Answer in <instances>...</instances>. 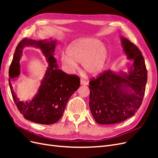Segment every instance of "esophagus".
Returning <instances> with one entry per match:
<instances>
[{"label":"esophagus","mask_w":158,"mask_h":158,"mask_svg":"<svg viewBox=\"0 0 158 158\" xmlns=\"http://www.w3.org/2000/svg\"><path fill=\"white\" fill-rule=\"evenodd\" d=\"M80 84L82 85H85L88 84V82H86V81L82 78L80 80Z\"/></svg>","instance_id":"34e87169"}]
</instances>
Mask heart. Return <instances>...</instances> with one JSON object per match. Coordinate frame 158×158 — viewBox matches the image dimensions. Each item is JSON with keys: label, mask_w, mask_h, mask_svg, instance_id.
I'll use <instances>...</instances> for the list:
<instances>
[{"label": "heart", "mask_w": 158, "mask_h": 158, "mask_svg": "<svg viewBox=\"0 0 158 158\" xmlns=\"http://www.w3.org/2000/svg\"><path fill=\"white\" fill-rule=\"evenodd\" d=\"M67 55L61 57L62 63L69 70L78 68L81 63L85 72L95 76L101 73L107 58V51L96 38H83L74 41L67 49Z\"/></svg>", "instance_id": "heart-1"}]
</instances>
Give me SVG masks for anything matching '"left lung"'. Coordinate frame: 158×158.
Listing matches in <instances>:
<instances>
[{"instance_id": "left-lung-1", "label": "left lung", "mask_w": 158, "mask_h": 158, "mask_svg": "<svg viewBox=\"0 0 158 158\" xmlns=\"http://www.w3.org/2000/svg\"><path fill=\"white\" fill-rule=\"evenodd\" d=\"M121 41L128 58L134 60L129 74L104 70L89 82L90 111L101 125L118 123L133 116L144 97L148 72L144 56L133 43L123 37Z\"/></svg>"}]
</instances>
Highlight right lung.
Here are the masks:
<instances>
[{
	"label": "right lung",
	"instance_id": "1",
	"mask_svg": "<svg viewBox=\"0 0 158 158\" xmlns=\"http://www.w3.org/2000/svg\"><path fill=\"white\" fill-rule=\"evenodd\" d=\"M55 45V41L49 42L23 38L16 47L9 69L11 78L20 74L19 61L25 46L38 47L46 57L49 66L37 95L30 102L23 103L17 98L9 79L12 98L18 111L27 120L42 125H51L59 120L69 98L78 89L80 84L78 76L66 74L57 68L56 60L53 56Z\"/></svg>",
	"mask_w": 158,
	"mask_h": 158
}]
</instances>
